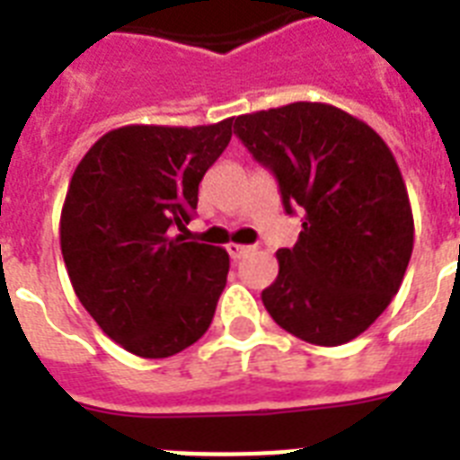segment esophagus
<instances>
[{
  "label": "esophagus",
  "mask_w": 460,
  "mask_h": 460,
  "mask_svg": "<svg viewBox=\"0 0 460 460\" xmlns=\"http://www.w3.org/2000/svg\"><path fill=\"white\" fill-rule=\"evenodd\" d=\"M226 251H229L231 260H241L245 252L252 251V245H241V243H229L226 245Z\"/></svg>",
  "instance_id": "1"
}]
</instances>
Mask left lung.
I'll return each mask as SVG.
<instances>
[{
  "instance_id": "8db88e82",
  "label": "left lung",
  "mask_w": 460,
  "mask_h": 460,
  "mask_svg": "<svg viewBox=\"0 0 460 460\" xmlns=\"http://www.w3.org/2000/svg\"><path fill=\"white\" fill-rule=\"evenodd\" d=\"M234 133L272 169L288 215L303 209L294 248L262 291L267 313L314 346H341L385 313L413 252V209L377 131L327 102L234 117Z\"/></svg>"
}]
</instances>
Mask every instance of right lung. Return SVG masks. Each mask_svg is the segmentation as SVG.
Wrapping results in <instances>:
<instances>
[{
  "mask_svg": "<svg viewBox=\"0 0 460 460\" xmlns=\"http://www.w3.org/2000/svg\"><path fill=\"white\" fill-rule=\"evenodd\" d=\"M231 140L208 126L131 124L104 133L78 162L59 238L78 301L133 356L169 358L215 317L229 252L186 241L198 186Z\"/></svg>",
  "mask_w": 460,
  "mask_h": 460,
  "instance_id": "1",
  "label": "right lung"
}]
</instances>
